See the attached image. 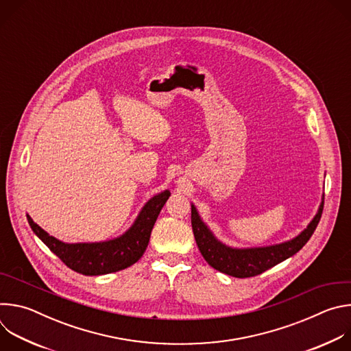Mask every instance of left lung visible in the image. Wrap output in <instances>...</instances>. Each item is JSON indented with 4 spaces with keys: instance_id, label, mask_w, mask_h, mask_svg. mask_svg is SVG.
<instances>
[{
    "instance_id": "8db88e82",
    "label": "left lung",
    "mask_w": 351,
    "mask_h": 351,
    "mask_svg": "<svg viewBox=\"0 0 351 351\" xmlns=\"http://www.w3.org/2000/svg\"><path fill=\"white\" fill-rule=\"evenodd\" d=\"M324 210V195L317 214L310 221L307 228L300 232L295 237L260 247H232L221 241L210 226L199 217L195 206L191 203V228L199 253L204 260L217 271L234 276L250 278L256 276L267 269L278 265L279 263L290 258L313 236Z\"/></svg>"
}]
</instances>
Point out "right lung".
I'll return each instance as SVG.
<instances>
[{"label":"right lung","mask_w":351,"mask_h":351,"mask_svg":"<svg viewBox=\"0 0 351 351\" xmlns=\"http://www.w3.org/2000/svg\"><path fill=\"white\" fill-rule=\"evenodd\" d=\"M169 195L171 191L168 189L154 194L143 206L134 222L125 233L104 241L65 243L54 236H49L29 214L26 217L34 234L61 258L66 267L82 275L98 276L122 271L143 257L154 223Z\"/></svg>","instance_id":"1"}]
</instances>
